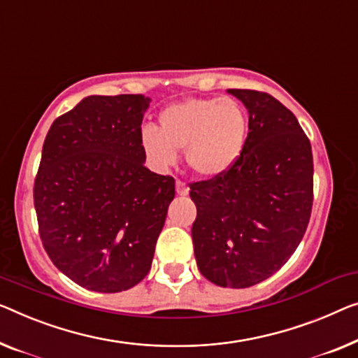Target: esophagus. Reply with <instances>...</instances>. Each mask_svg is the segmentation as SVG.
<instances>
[{
    "mask_svg": "<svg viewBox=\"0 0 358 358\" xmlns=\"http://www.w3.org/2000/svg\"><path fill=\"white\" fill-rule=\"evenodd\" d=\"M175 188H177V194H180V196H186L189 193V188L181 180H177V183H175Z\"/></svg>",
    "mask_w": 358,
    "mask_h": 358,
    "instance_id": "1",
    "label": "esophagus"
}]
</instances>
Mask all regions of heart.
I'll list each match as a JSON object with an SVG mask.
<instances>
[{"label":"heart","mask_w":358,"mask_h":358,"mask_svg":"<svg viewBox=\"0 0 358 358\" xmlns=\"http://www.w3.org/2000/svg\"><path fill=\"white\" fill-rule=\"evenodd\" d=\"M141 148L154 167L178 161V151L196 175L220 177L241 156L246 141V115L231 98H189L164 109L159 130L145 127Z\"/></svg>","instance_id":"1"}]
</instances>
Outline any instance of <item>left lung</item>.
Masks as SVG:
<instances>
[{"instance_id":"1","label":"left lung","mask_w":358,"mask_h":358,"mask_svg":"<svg viewBox=\"0 0 358 358\" xmlns=\"http://www.w3.org/2000/svg\"><path fill=\"white\" fill-rule=\"evenodd\" d=\"M246 106L241 156L220 177L189 185L194 255L204 278L249 287L294 254L310 220L313 159L296 115L268 93L228 90Z\"/></svg>"}]
</instances>
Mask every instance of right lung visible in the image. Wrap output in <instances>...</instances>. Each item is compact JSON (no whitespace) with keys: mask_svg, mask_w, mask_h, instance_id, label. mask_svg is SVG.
<instances>
[{"mask_svg":"<svg viewBox=\"0 0 358 358\" xmlns=\"http://www.w3.org/2000/svg\"><path fill=\"white\" fill-rule=\"evenodd\" d=\"M143 94L88 96L48 131L34 186L43 248L82 287L120 292L151 270L175 197L173 177L145 167Z\"/></svg>","mask_w":358,"mask_h":358,"instance_id":"right-lung-1","label":"right lung"}]
</instances>
